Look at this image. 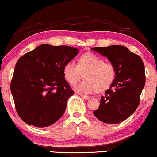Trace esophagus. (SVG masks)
<instances>
[{
    "label": "esophagus",
    "mask_w": 157,
    "mask_h": 157,
    "mask_svg": "<svg viewBox=\"0 0 157 157\" xmlns=\"http://www.w3.org/2000/svg\"><path fill=\"white\" fill-rule=\"evenodd\" d=\"M79 96H80L82 98L85 99V100H89V99H90V97L89 96H87V95H83V94H80V95H79Z\"/></svg>",
    "instance_id": "1"
}]
</instances>
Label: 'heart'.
I'll return each instance as SVG.
<instances>
[{"instance_id":"obj_1","label":"heart","mask_w":157,"mask_h":157,"mask_svg":"<svg viewBox=\"0 0 157 157\" xmlns=\"http://www.w3.org/2000/svg\"><path fill=\"white\" fill-rule=\"evenodd\" d=\"M63 74L66 80L74 85L82 78L84 80L75 86L80 94L103 92L110 87L116 78V67L111 63L93 53H86L78 60V65L70 61L64 65Z\"/></svg>"}]
</instances>
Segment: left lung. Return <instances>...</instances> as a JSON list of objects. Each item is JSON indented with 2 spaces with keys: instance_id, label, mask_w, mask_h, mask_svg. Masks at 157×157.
<instances>
[{
  "instance_id": "obj_1",
  "label": "left lung",
  "mask_w": 157,
  "mask_h": 157,
  "mask_svg": "<svg viewBox=\"0 0 157 157\" xmlns=\"http://www.w3.org/2000/svg\"><path fill=\"white\" fill-rule=\"evenodd\" d=\"M92 50L107 57L116 67V78L100 107L93 112L101 122L118 124L134 113L140 105V95L145 85L144 65L141 57L122 45L95 47Z\"/></svg>"
}]
</instances>
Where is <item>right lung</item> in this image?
I'll return each mask as SVG.
<instances>
[{
  "label": "right lung",
  "instance_id": "obj_1",
  "mask_svg": "<svg viewBox=\"0 0 157 157\" xmlns=\"http://www.w3.org/2000/svg\"><path fill=\"white\" fill-rule=\"evenodd\" d=\"M78 51L69 46L43 44L17 60L10 91L17 114L28 125L46 127L63 116L74 94L63 67Z\"/></svg>",
  "mask_w": 157,
  "mask_h": 157
}]
</instances>
